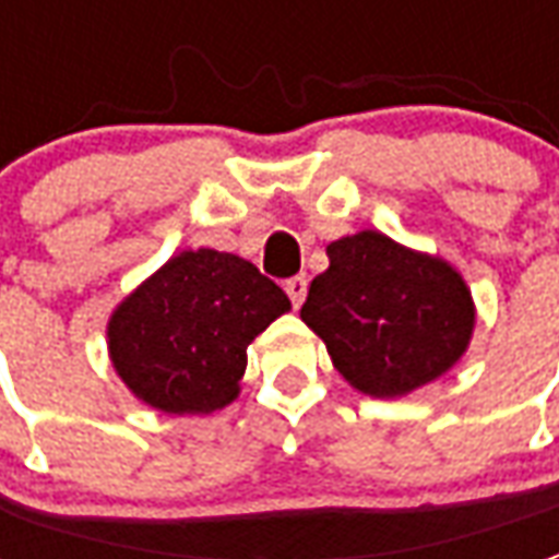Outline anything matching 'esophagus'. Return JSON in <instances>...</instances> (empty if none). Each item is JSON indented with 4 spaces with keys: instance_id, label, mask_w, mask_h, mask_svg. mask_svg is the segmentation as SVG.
Masks as SVG:
<instances>
[{
    "instance_id": "obj_1",
    "label": "esophagus",
    "mask_w": 559,
    "mask_h": 559,
    "mask_svg": "<svg viewBox=\"0 0 559 559\" xmlns=\"http://www.w3.org/2000/svg\"><path fill=\"white\" fill-rule=\"evenodd\" d=\"M284 290L290 296L293 308H299V305L305 302V293H308V278H305V275H296V278H290L284 284Z\"/></svg>"
}]
</instances>
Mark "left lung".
Wrapping results in <instances>:
<instances>
[{
    "label": "left lung",
    "mask_w": 559,
    "mask_h": 559,
    "mask_svg": "<svg viewBox=\"0 0 559 559\" xmlns=\"http://www.w3.org/2000/svg\"><path fill=\"white\" fill-rule=\"evenodd\" d=\"M326 254L299 314L356 392L404 399L461 362L476 302L449 260L380 230L341 236Z\"/></svg>",
    "instance_id": "8db88e82"
}]
</instances>
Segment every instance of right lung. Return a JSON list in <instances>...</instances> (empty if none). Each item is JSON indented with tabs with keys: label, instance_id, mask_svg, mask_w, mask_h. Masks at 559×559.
<instances>
[{
	"label": "right lung",
	"instance_id": "obj_1",
	"mask_svg": "<svg viewBox=\"0 0 559 559\" xmlns=\"http://www.w3.org/2000/svg\"><path fill=\"white\" fill-rule=\"evenodd\" d=\"M287 311V293L254 263L188 248L116 305L107 353L128 392L152 411L209 416L239 399L248 344Z\"/></svg>",
	"mask_w": 559,
	"mask_h": 559
}]
</instances>
